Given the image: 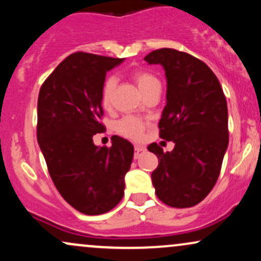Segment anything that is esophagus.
<instances>
[{
	"label": "esophagus",
	"instance_id": "obj_1",
	"mask_svg": "<svg viewBox=\"0 0 261 261\" xmlns=\"http://www.w3.org/2000/svg\"><path fill=\"white\" fill-rule=\"evenodd\" d=\"M145 151L146 149H145V147H142V146H140V145L135 146V158H139Z\"/></svg>",
	"mask_w": 261,
	"mask_h": 261
}]
</instances>
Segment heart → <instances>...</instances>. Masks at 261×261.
Instances as JSON below:
<instances>
[{
    "label": "heart",
    "instance_id": "heart-1",
    "mask_svg": "<svg viewBox=\"0 0 261 261\" xmlns=\"http://www.w3.org/2000/svg\"><path fill=\"white\" fill-rule=\"evenodd\" d=\"M133 80L135 81L141 93H146L149 88L155 85H160V81H158L152 73L147 72V71H135L133 73ZM116 87V80L114 77H109L104 81L103 87H101V93H100V100L101 106L104 108H109L112 104V98L114 89ZM146 121L142 120L140 118H135V116H126V118H122L121 120L116 122L115 128L119 134L122 136L127 137L131 140H139L142 137L143 130H145Z\"/></svg>",
    "mask_w": 261,
    "mask_h": 261
}]
</instances>
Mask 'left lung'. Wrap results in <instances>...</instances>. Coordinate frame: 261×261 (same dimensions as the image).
I'll list each match as a JSON object with an SVG mask.
<instances>
[{"instance_id":"left-lung-1","label":"left lung","mask_w":261,"mask_h":261,"mask_svg":"<svg viewBox=\"0 0 261 261\" xmlns=\"http://www.w3.org/2000/svg\"><path fill=\"white\" fill-rule=\"evenodd\" d=\"M143 60L166 72V107L158 126L162 139L174 142L167 153L157 143L147 147L158 157L152 184L166 205L191 207L208 195L220 175L228 147L226 97L211 68L187 53L160 49Z\"/></svg>"}]
</instances>
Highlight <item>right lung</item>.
<instances>
[{
  "label": "right lung",
  "mask_w": 261,
  "mask_h": 261,
  "mask_svg": "<svg viewBox=\"0 0 261 261\" xmlns=\"http://www.w3.org/2000/svg\"><path fill=\"white\" fill-rule=\"evenodd\" d=\"M124 59L76 53L66 58L41 86L38 98V143L61 196L85 215H101L124 196L134 146L119 136L100 147V93L106 74Z\"/></svg>",
  "instance_id": "1"
}]
</instances>
